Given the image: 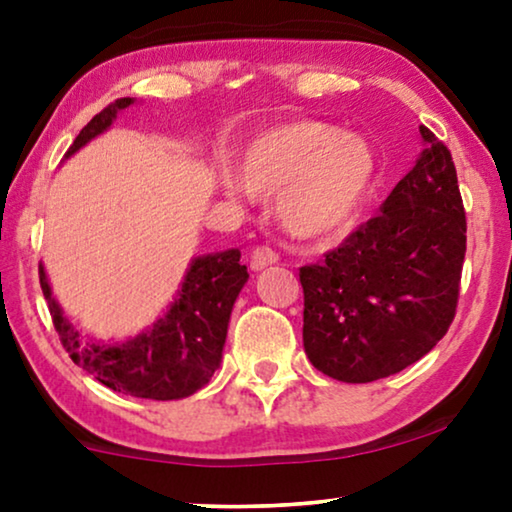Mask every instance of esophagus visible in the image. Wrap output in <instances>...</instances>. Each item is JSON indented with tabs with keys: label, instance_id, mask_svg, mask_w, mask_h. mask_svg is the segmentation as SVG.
I'll return each mask as SVG.
<instances>
[{
	"label": "esophagus",
	"instance_id": "1",
	"mask_svg": "<svg viewBox=\"0 0 512 512\" xmlns=\"http://www.w3.org/2000/svg\"><path fill=\"white\" fill-rule=\"evenodd\" d=\"M277 261H279V256L270 247H256L249 256V268L258 272V270L268 268V265H275Z\"/></svg>",
	"mask_w": 512,
	"mask_h": 512
}]
</instances>
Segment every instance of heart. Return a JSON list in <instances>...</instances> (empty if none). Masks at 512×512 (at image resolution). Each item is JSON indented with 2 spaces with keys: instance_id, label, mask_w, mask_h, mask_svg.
<instances>
[{
  "instance_id": "1",
  "label": "heart",
  "mask_w": 512,
  "mask_h": 512,
  "mask_svg": "<svg viewBox=\"0 0 512 512\" xmlns=\"http://www.w3.org/2000/svg\"><path fill=\"white\" fill-rule=\"evenodd\" d=\"M377 158L363 137L338 125L296 121L265 130L244 151L249 193H277V221L298 240L338 233L359 214L375 184Z\"/></svg>"
}]
</instances>
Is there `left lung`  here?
<instances>
[{"mask_svg": "<svg viewBox=\"0 0 512 512\" xmlns=\"http://www.w3.org/2000/svg\"><path fill=\"white\" fill-rule=\"evenodd\" d=\"M424 151L380 214L324 261L300 268L307 359L333 380H382L429 354L454 319L466 212L443 142L419 125Z\"/></svg>", "mask_w": 512, "mask_h": 512, "instance_id": "left-lung-1", "label": "left lung"}]
</instances>
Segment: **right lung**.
<instances>
[{
	"instance_id": "right-lung-1",
	"label": "right lung",
	"mask_w": 512,
	"mask_h": 512,
	"mask_svg": "<svg viewBox=\"0 0 512 512\" xmlns=\"http://www.w3.org/2000/svg\"><path fill=\"white\" fill-rule=\"evenodd\" d=\"M135 102V97H121L93 116L69 146L65 158L107 132L116 116ZM240 256V249L195 256L177 298L151 326L125 342H97L81 335L53 298L44 265H39V282L62 347L76 366L121 394L177 401L205 387L223 359L230 312L249 279Z\"/></svg>"
}]
</instances>
